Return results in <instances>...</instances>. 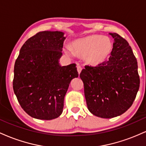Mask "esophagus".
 <instances>
[{
  "label": "esophagus",
  "instance_id": "esophagus-1",
  "mask_svg": "<svg viewBox=\"0 0 146 146\" xmlns=\"http://www.w3.org/2000/svg\"><path fill=\"white\" fill-rule=\"evenodd\" d=\"M77 70H78V72L79 74H80V73H81L82 70V68L81 66H80V65H78V68H77Z\"/></svg>",
  "mask_w": 146,
  "mask_h": 146
}]
</instances>
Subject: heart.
<instances>
[{"instance_id": "1", "label": "heart", "mask_w": 146, "mask_h": 146, "mask_svg": "<svg viewBox=\"0 0 146 146\" xmlns=\"http://www.w3.org/2000/svg\"><path fill=\"white\" fill-rule=\"evenodd\" d=\"M113 48L110 39L108 37L94 35L73 42V48L75 53L82 56H86V62L96 66L103 62L109 56ZM68 56H72L71 50L68 47L64 48Z\"/></svg>"}]
</instances>
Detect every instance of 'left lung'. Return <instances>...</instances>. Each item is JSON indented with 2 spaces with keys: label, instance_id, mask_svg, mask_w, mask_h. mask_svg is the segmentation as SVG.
Segmentation results:
<instances>
[{
  "label": "left lung",
  "instance_id": "obj_1",
  "mask_svg": "<svg viewBox=\"0 0 146 146\" xmlns=\"http://www.w3.org/2000/svg\"><path fill=\"white\" fill-rule=\"evenodd\" d=\"M108 60L97 66H86L80 77L84 85L88 109L102 118H113L131 106L139 88L135 56L128 42L116 33Z\"/></svg>",
  "mask_w": 146,
  "mask_h": 146
}]
</instances>
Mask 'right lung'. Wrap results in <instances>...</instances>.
Instances as JSON below:
<instances>
[{
    "instance_id": "1",
    "label": "right lung",
    "mask_w": 146,
    "mask_h": 146,
    "mask_svg": "<svg viewBox=\"0 0 146 146\" xmlns=\"http://www.w3.org/2000/svg\"><path fill=\"white\" fill-rule=\"evenodd\" d=\"M64 35L58 31L38 32L25 42L15 62L14 93L22 108L35 119L59 117L69 84L78 77L75 64H60Z\"/></svg>"
}]
</instances>
